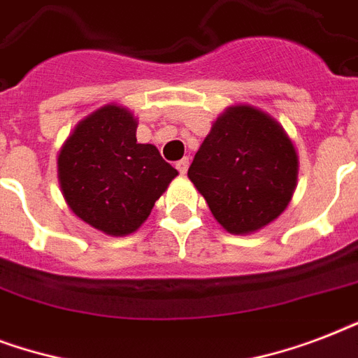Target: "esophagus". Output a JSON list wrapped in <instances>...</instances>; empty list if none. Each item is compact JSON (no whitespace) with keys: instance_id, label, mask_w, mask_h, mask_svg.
I'll return each mask as SVG.
<instances>
[{"instance_id":"obj_1","label":"esophagus","mask_w":358,"mask_h":358,"mask_svg":"<svg viewBox=\"0 0 358 358\" xmlns=\"http://www.w3.org/2000/svg\"><path fill=\"white\" fill-rule=\"evenodd\" d=\"M176 169H178L180 174L187 173V169H189V157H182L180 162H176Z\"/></svg>"}]
</instances>
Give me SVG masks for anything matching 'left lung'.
<instances>
[{
    "instance_id": "1",
    "label": "left lung",
    "mask_w": 358,
    "mask_h": 358,
    "mask_svg": "<svg viewBox=\"0 0 358 358\" xmlns=\"http://www.w3.org/2000/svg\"><path fill=\"white\" fill-rule=\"evenodd\" d=\"M297 169L282 126L252 106H234L213 122L187 176L227 232L250 234L286 210Z\"/></svg>"
}]
</instances>
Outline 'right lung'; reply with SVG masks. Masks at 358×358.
I'll return each mask as SVG.
<instances>
[{"instance_id":"1","label":"right lung","mask_w":358,"mask_h":358,"mask_svg":"<svg viewBox=\"0 0 358 358\" xmlns=\"http://www.w3.org/2000/svg\"><path fill=\"white\" fill-rule=\"evenodd\" d=\"M137 120L117 103L81 120L59 152L57 176L72 212L109 236H128L150 215L178 171L135 137Z\"/></svg>"}]
</instances>
